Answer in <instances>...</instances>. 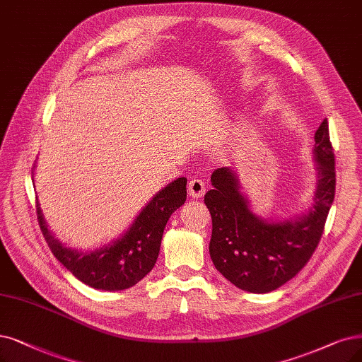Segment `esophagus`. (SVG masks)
<instances>
[{
    "instance_id": "obj_1",
    "label": "esophagus",
    "mask_w": 362,
    "mask_h": 362,
    "mask_svg": "<svg viewBox=\"0 0 362 362\" xmlns=\"http://www.w3.org/2000/svg\"><path fill=\"white\" fill-rule=\"evenodd\" d=\"M206 192V184L199 180V178H194V180H190L189 182V194L194 199H199L205 194Z\"/></svg>"
}]
</instances>
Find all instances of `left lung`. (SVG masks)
I'll list each match as a JSON object with an SVG mask.
<instances>
[{
  "label": "left lung",
  "instance_id": "obj_1",
  "mask_svg": "<svg viewBox=\"0 0 362 362\" xmlns=\"http://www.w3.org/2000/svg\"><path fill=\"white\" fill-rule=\"evenodd\" d=\"M313 157L317 170L315 204L306 214L285 221L255 215L231 168H218L211 175L214 189L205 194L212 218L209 254L215 269L240 290L254 294L276 290L293 279L315 252L336 193L334 150L327 119L315 132Z\"/></svg>",
  "mask_w": 362,
  "mask_h": 362
}]
</instances>
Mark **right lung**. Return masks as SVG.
I'll use <instances>...</instances> for the list:
<instances>
[{"mask_svg": "<svg viewBox=\"0 0 362 362\" xmlns=\"http://www.w3.org/2000/svg\"><path fill=\"white\" fill-rule=\"evenodd\" d=\"M185 185L184 177L168 184L142 208L123 236L100 250L81 252L66 248L47 228L37 204L38 224L53 255L78 281L103 291L127 290L154 267L165 226L187 199Z\"/></svg>", "mask_w": 362, "mask_h": 362, "instance_id": "obj_1", "label": "right lung"}]
</instances>
